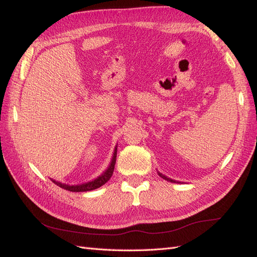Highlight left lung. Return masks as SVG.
Listing matches in <instances>:
<instances>
[{
    "label": "left lung",
    "mask_w": 257,
    "mask_h": 257,
    "mask_svg": "<svg viewBox=\"0 0 257 257\" xmlns=\"http://www.w3.org/2000/svg\"><path fill=\"white\" fill-rule=\"evenodd\" d=\"M158 173H159V176H160L161 178H163V179H165V180H167V181H170V182H176V181H174V180H172V179H170V178H168V177H166V176H163L162 173H160V172H158Z\"/></svg>",
    "instance_id": "8db88e82"
}]
</instances>
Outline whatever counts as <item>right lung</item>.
Listing matches in <instances>:
<instances>
[{"instance_id": "1", "label": "right lung", "mask_w": 257, "mask_h": 257, "mask_svg": "<svg viewBox=\"0 0 257 257\" xmlns=\"http://www.w3.org/2000/svg\"><path fill=\"white\" fill-rule=\"evenodd\" d=\"M116 158H117V148H114V152H113L111 162H110V165H109L107 170L103 172L101 176H99L95 180H92V181H90V182L83 183V184H77V185H68V184L57 182L53 179H52V181L54 183H56L58 187H61L65 190L72 191V192H85V191H91V190H95L97 188H100L101 185L105 184L107 181H109V179L111 178L113 170H114V165H116Z\"/></svg>"}]
</instances>
